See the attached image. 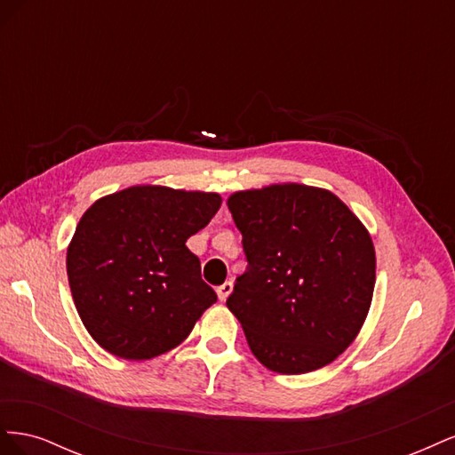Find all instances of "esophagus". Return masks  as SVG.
Listing matches in <instances>:
<instances>
[{"instance_id":"1","label":"esophagus","mask_w":455,"mask_h":455,"mask_svg":"<svg viewBox=\"0 0 455 455\" xmlns=\"http://www.w3.org/2000/svg\"><path fill=\"white\" fill-rule=\"evenodd\" d=\"M231 291H233V283H231V281H226L224 284H220V286L216 288L218 299H220V301H226V299H228V296L231 294Z\"/></svg>"}]
</instances>
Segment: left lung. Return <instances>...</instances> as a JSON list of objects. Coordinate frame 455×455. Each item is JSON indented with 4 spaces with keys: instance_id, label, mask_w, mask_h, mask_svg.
Wrapping results in <instances>:
<instances>
[{
    "instance_id": "left-lung-1",
    "label": "left lung",
    "mask_w": 455,
    "mask_h": 455,
    "mask_svg": "<svg viewBox=\"0 0 455 455\" xmlns=\"http://www.w3.org/2000/svg\"><path fill=\"white\" fill-rule=\"evenodd\" d=\"M249 267L228 309L256 359L277 374L319 370L346 351L370 311L376 251L332 191L271 184L228 197Z\"/></svg>"
}]
</instances>
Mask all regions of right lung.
Segmentation results:
<instances>
[{
  "label": "right lung",
  "mask_w": 455,
  "mask_h": 455,
  "mask_svg": "<svg viewBox=\"0 0 455 455\" xmlns=\"http://www.w3.org/2000/svg\"><path fill=\"white\" fill-rule=\"evenodd\" d=\"M220 204L214 191L142 184L100 197L81 216L68 244V283L102 349L149 361L189 336L216 292L186 241Z\"/></svg>",
  "instance_id": "add662e5"
}]
</instances>
